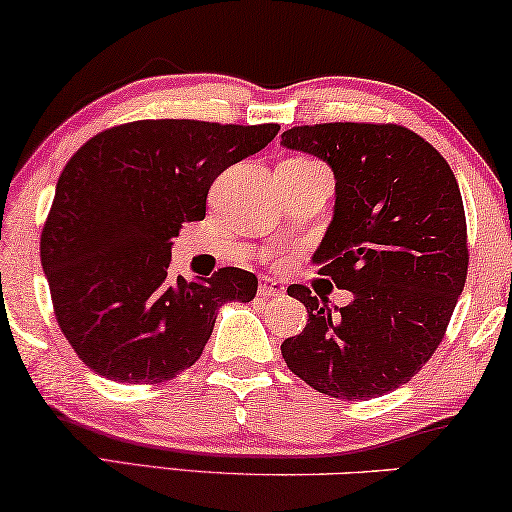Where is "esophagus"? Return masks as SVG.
I'll list each match as a JSON object with an SVG mask.
<instances>
[{
    "label": "esophagus",
    "mask_w": 512,
    "mask_h": 512,
    "mask_svg": "<svg viewBox=\"0 0 512 512\" xmlns=\"http://www.w3.org/2000/svg\"><path fill=\"white\" fill-rule=\"evenodd\" d=\"M258 291H261V296H265V298H279V296H284V284L277 282V279H272V277H263Z\"/></svg>",
    "instance_id": "1"
}]
</instances>
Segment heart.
<instances>
[{
    "label": "heart",
    "mask_w": 512,
    "mask_h": 512,
    "mask_svg": "<svg viewBox=\"0 0 512 512\" xmlns=\"http://www.w3.org/2000/svg\"><path fill=\"white\" fill-rule=\"evenodd\" d=\"M293 160H307V158H293Z\"/></svg>",
    "instance_id": "heart-1"
}]
</instances>
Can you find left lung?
Masks as SVG:
<instances>
[{
  "instance_id": "8db88e82",
  "label": "left lung",
  "mask_w": 512,
  "mask_h": 512,
  "mask_svg": "<svg viewBox=\"0 0 512 512\" xmlns=\"http://www.w3.org/2000/svg\"><path fill=\"white\" fill-rule=\"evenodd\" d=\"M286 149L335 174V212L312 261L345 307L291 284L305 303L303 333L282 342L291 373L333 398H368L410 382L445 338L468 275L459 184L433 146L396 123L296 125Z\"/></svg>"
}]
</instances>
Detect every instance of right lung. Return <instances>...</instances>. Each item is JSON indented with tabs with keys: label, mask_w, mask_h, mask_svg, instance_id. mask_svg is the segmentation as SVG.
<instances>
[{
	"label": "right lung",
	"mask_w": 512,
	"mask_h": 512,
	"mask_svg": "<svg viewBox=\"0 0 512 512\" xmlns=\"http://www.w3.org/2000/svg\"><path fill=\"white\" fill-rule=\"evenodd\" d=\"M277 132V123L132 121L69 158L41 230V265L60 331L97 375L172 380L200 359L223 303L254 300L247 270L172 282L167 268L181 223L205 219L214 179Z\"/></svg>",
	"instance_id": "right-lung-1"
}]
</instances>
